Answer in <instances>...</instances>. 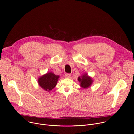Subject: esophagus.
I'll return each instance as SVG.
<instances>
[{
    "instance_id": "esophagus-1",
    "label": "esophagus",
    "mask_w": 134,
    "mask_h": 134,
    "mask_svg": "<svg viewBox=\"0 0 134 134\" xmlns=\"http://www.w3.org/2000/svg\"><path fill=\"white\" fill-rule=\"evenodd\" d=\"M70 76H71V74H66L65 75V77H66V78H67V79L70 78Z\"/></svg>"
}]
</instances>
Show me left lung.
Returning <instances> with one entry per match:
<instances>
[{
  "instance_id": "left-lung-1",
  "label": "left lung",
  "mask_w": 134,
  "mask_h": 134,
  "mask_svg": "<svg viewBox=\"0 0 134 134\" xmlns=\"http://www.w3.org/2000/svg\"><path fill=\"white\" fill-rule=\"evenodd\" d=\"M78 81L80 83V86L83 88H87L91 86L93 82V80L91 76L87 73L83 74L78 77Z\"/></svg>"
}]
</instances>
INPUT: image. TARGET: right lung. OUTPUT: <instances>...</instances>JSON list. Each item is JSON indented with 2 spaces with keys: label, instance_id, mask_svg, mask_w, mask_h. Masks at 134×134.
<instances>
[{
  "label": "right lung",
  "instance_id": "1",
  "mask_svg": "<svg viewBox=\"0 0 134 134\" xmlns=\"http://www.w3.org/2000/svg\"><path fill=\"white\" fill-rule=\"evenodd\" d=\"M59 77V75H56L52 72H48L38 78L37 83L42 89L49 92L56 86Z\"/></svg>",
  "mask_w": 134,
  "mask_h": 134
}]
</instances>
